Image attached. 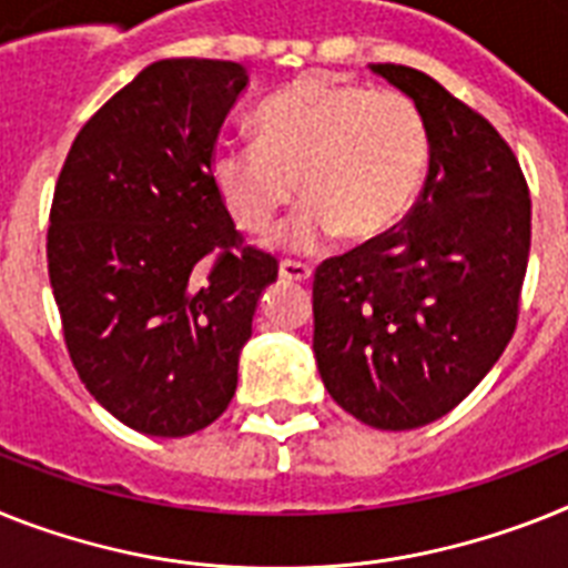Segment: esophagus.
<instances>
[{"label":"esophagus","instance_id":"obj_1","mask_svg":"<svg viewBox=\"0 0 568 568\" xmlns=\"http://www.w3.org/2000/svg\"><path fill=\"white\" fill-rule=\"evenodd\" d=\"M280 280H288V283H308V280H312V268L303 265V262L285 260L280 262Z\"/></svg>","mask_w":568,"mask_h":568}]
</instances>
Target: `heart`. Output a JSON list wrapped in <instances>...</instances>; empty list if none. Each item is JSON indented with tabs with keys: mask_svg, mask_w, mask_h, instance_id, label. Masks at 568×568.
Returning <instances> with one entry per match:
<instances>
[{
	"mask_svg": "<svg viewBox=\"0 0 568 568\" xmlns=\"http://www.w3.org/2000/svg\"><path fill=\"white\" fill-rule=\"evenodd\" d=\"M256 141H222L213 184L233 222L268 231L294 193L306 199L274 245L308 251L341 233L366 242L393 231L422 193L430 132L422 109L393 89L303 74L262 100Z\"/></svg>",
	"mask_w": 568,
	"mask_h": 568,
	"instance_id": "obj_1",
	"label": "heart"
}]
</instances>
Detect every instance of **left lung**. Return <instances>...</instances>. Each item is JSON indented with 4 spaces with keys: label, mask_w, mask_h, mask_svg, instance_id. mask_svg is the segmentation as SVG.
<instances>
[{
    "label": "left lung",
    "mask_w": 568,
    "mask_h": 568,
    "mask_svg": "<svg viewBox=\"0 0 568 568\" xmlns=\"http://www.w3.org/2000/svg\"><path fill=\"white\" fill-rule=\"evenodd\" d=\"M430 132L416 207L314 274V357L328 395L378 430L447 416L490 373L517 326L531 199L483 114L407 65L373 63Z\"/></svg>",
    "instance_id": "left-lung-1"
}]
</instances>
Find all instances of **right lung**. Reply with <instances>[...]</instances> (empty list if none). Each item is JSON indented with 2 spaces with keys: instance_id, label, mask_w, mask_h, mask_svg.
<instances>
[{
  "instance_id": "obj_1",
  "label": "right lung",
  "mask_w": 568,
  "mask_h": 568,
  "mask_svg": "<svg viewBox=\"0 0 568 568\" xmlns=\"http://www.w3.org/2000/svg\"><path fill=\"white\" fill-rule=\"evenodd\" d=\"M247 89L231 60H159L89 118L57 179L49 276L71 364L146 436L216 422L276 260L242 247L213 146ZM240 246V252H233Z\"/></svg>"
}]
</instances>
